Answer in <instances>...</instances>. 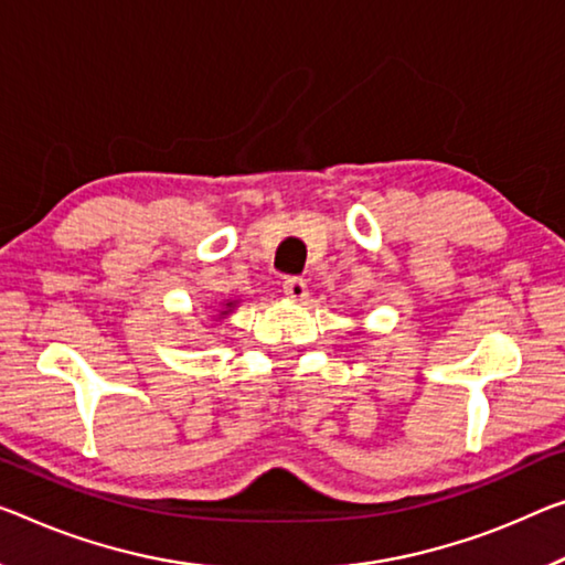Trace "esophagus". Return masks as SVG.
<instances>
[{
    "label": "esophagus",
    "mask_w": 565,
    "mask_h": 565,
    "mask_svg": "<svg viewBox=\"0 0 565 565\" xmlns=\"http://www.w3.org/2000/svg\"><path fill=\"white\" fill-rule=\"evenodd\" d=\"M282 290L290 300L302 302L308 298V285H306V280H300V277H288V280L282 282Z\"/></svg>",
    "instance_id": "obj_1"
}]
</instances>
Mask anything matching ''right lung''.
Returning <instances> with one entry per match:
<instances>
[{"label":"right lung","instance_id":"right-lung-1","mask_svg":"<svg viewBox=\"0 0 565 565\" xmlns=\"http://www.w3.org/2000/svg\"><path fill=\"white\" fill-rule=\"evenodd\" d=\"M234 302H237V300H227V302H224V308H227V310H222L220 316H227V312L234 308Z\"/></svg>","mask_w":565,"mask_h":565}]
</instances>
